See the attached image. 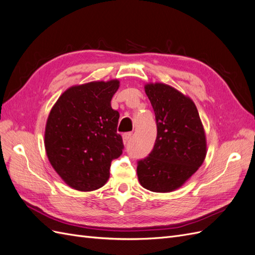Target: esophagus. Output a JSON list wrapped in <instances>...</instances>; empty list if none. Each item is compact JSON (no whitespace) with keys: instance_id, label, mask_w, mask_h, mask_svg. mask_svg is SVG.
I'll list each match as a JSON object with an SVG mask.
<instances>
[{"instance_id":"esophagus-1","label":"esophagus","mask_w":255,"mask_h":255,"mask_svg":"<svg viewBox=\"0 0 255 255\" xmlns=\"http://www.w3.org/2000/svg\"><path fill=\"white\" fill-rule=\"evenodd\" d=\"M130 137H132V133H125L122 135V139H123V142L125 143H128V140L130 139Z\"/></svg>"}]
</instances>
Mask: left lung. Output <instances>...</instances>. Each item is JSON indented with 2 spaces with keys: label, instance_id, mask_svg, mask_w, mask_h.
<instances>
[{
  "label": "left lung",
  "instance_id": "8db88e82",
  "mask_svg": "<svg viewBox=\"0 0 255 255\" xmlns=\"http://www.w3.org/2000/svg\"><path fill=\"white\" fill-rule=\"evenodd\" d=\"M144 91L155 113L157 136L149 156L138 161V181L150 191L171 192L203 164L205 130L188 96L164 83L145 84Z\"/></svg>",
  "mask_w": 255,
  "mask_h": 255
}]
</instances>
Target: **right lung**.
<instances>
[{
  "label": "right lung",
  "instance_id": "obj_1",
  "mask_svg": "<svg viewBox=\"0 0 255 255\" xmlns=\"http://www.w3.org/2000/svg\"><path fill=\"white\" fill-rule=\"evenodd\" d=\"M119 86L118 80L75 85L61 94L49 114L45 152L54 170L73 189L104 186L112 160L122 154L119 113L111 104Z\"/></svg>",
  "mask_w": 255,
  "mask_h": 255
}]
</instances>
